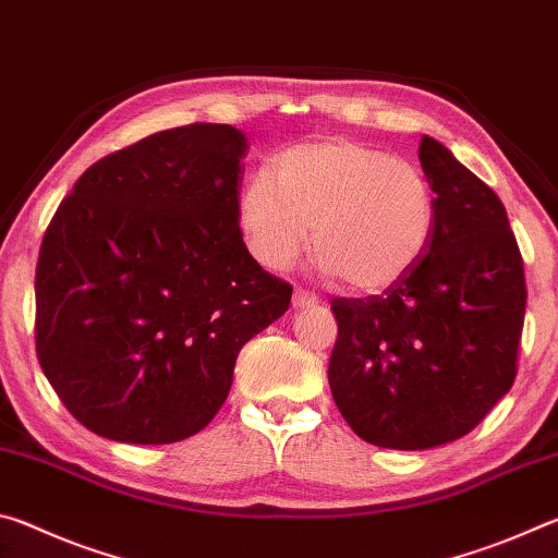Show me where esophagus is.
Listing matches in <instances>:
<instances>
[{
	"instance_id": "obj_1",
	"label": "esophagus",
	"mask_w": 558,
	"mask_h": 558,
	"mask_svg": "<svg viewBox=\"0 0 558 558\" xmlns=\"http://www.w3.org/2000/svg\"><path fill=\"white\" fill-rule=\"evenodd\" d=\"M317 302H319L317 295H313V292H307V290H295V295H292V307H298V310L315 307Z\"/></svg>"
}]
</instances>
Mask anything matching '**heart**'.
<instances>
[{"label":"heart","mask_w":558,"mask_h":558,"mask_svg":"<svg viewBox=\"0 0 558 558\" xmlns=\"http://www.w3.org/2000/svg\"><path fill=\"white\" fill-rule=\"evenodd\" d=\"M239 223L263 268L307 248L325 276L362 295L393 288L430 248L438 202L415 165L347 137L282 149L239 196Z\"/></svg>","instance_id":"heart-1"}]
</instances>
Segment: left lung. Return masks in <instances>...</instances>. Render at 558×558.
Instances as JSON below:
<instances>
[{"label":"left lung","mask_w":558,"mask_h":558,"mask_svg":"<svg viewBox=\"0 0 558 558\" xmlns=\"http://www.w3.org/2000/svg\"><path fill=\"white\" fill-rule=\"evenodd\" d=\"M418 159L438 202L430 248L384 295L335 298L329 389L359 438L428 450L477 426L512 389L524 263L505 204L423 135Z\"/></svg>","instance_id":"8db88e82"}]
</instances>
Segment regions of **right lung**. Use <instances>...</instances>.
Here are the masks:
<instances>
[{"label": "right lung", "mask_w": 558, "mask_h": 558, "mask_svg": "<svg viewBox=\"0 0 558 558\" xmlns=\"http://www.w3.org/2000/svg\"><path fill=\"white\" fill-rule=\"evenodd\" d=\"M245 135L155 132L81 174L44 233L36 354L96 436L162 446L221 409L241 347L290 305L239 226Z\"/></svg>", "instance_id": "1"}]
</instances>
